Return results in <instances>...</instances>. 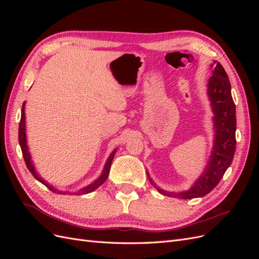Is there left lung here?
<instances>
[{
	"instance_id": "8db88e82",
	"label": "left lung",
	"mask_w": 259,
	"mask_h": 259,
	"mask_svg": "<svg viewBox=\"0 0 259 259\" xmlns=\"http://www.w3.org/2000/svg\"><path fill=\"white\" fill-rule=\"evenodd\" d=\"M210 67L211 76H209L207 82V96L210 101L211 111L214 113V142L208 162L193 185L188 190L182 192L161 189L154 184L147 171L150 183L163 195L185 200L204 197L221 182L225 171L232 163L237 145L236 105L233 103L231 85L225 69L215 60Z\"/></svg>"
}]
</instances>
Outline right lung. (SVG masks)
Segmentation results:
<instances>
[{
  "mask_svg": "<svg viewBox=\"0 0 259 259\" xmlns=\"http://www.w3.org/2000/svg\"><path fill=\"white\" fill-rule=\"evenodd\" d=\"M25 106H26V103H23L22 105V109H21V119H20V123H19V132H18V139H19V145H20V148H21V151H22V155H23V159H25V162H26V165L28 167V169L30 170V173L32 174L34 176V178L36 180H38V182L42 183L44 186H46L49 188V189L55 193H60V194H75V195H80V194H86V193H90V192H93L94 190H96L97 188L99 186L103 185L107 178H108V175H109V171H110V167H111V164H112V160L114 158V154L116 152V149H114V150L110 153V155H109V158L105 164L104 166V169L103 171H101L100 176L94 180V182L90 185H88L86 187L82 188V189L77 190V191H74V192H70V191H60V190H57L56 188L53 187L52 185H50L46 180H44L40 175H38L37 171L35 170V167L33 165V162L32 160H31V155H30V152H29V148H28V145H27V135H26V115H25Z\"/></svg>",
  "mask_w": 259,
  "mask_h": 259,
  "instance_id": "add662e5",
  "label": "right lung"
}]
</instances>
